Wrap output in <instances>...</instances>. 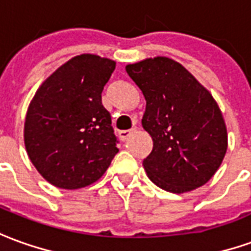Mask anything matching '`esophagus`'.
<instances>
[{"mask_svg": "<svg viewBox=\"0 0 251 251\" xmlns=\"http://www.w3.org/2000/svg\"><path fill=\"white\" fill-rule=\"evenodd\" d=\"M133 131H134V129H130V130H121L120 131L121 140H122V141H126V140L133 134Z\"/></svg>", "mask_w": 251, "mask_h": 251, "instance_id": "esophagus-1", "label": "esophagus"}]
</instances>
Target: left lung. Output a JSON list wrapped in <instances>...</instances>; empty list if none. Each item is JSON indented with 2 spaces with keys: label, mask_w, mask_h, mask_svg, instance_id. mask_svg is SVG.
Wrapping results in <instances>:
<instances>
[{
  "label": "left lung",
  "mask_w": 251,
  "mask_h": 251,
  "mask_svg": "<svg viewBox=\"0 0 251 251\" xmlns=\"http://www.w3.org/2000/svg\"><path fill=\"white\" fill-rule=\"evenodd\" d=\"M126 72L147 101L141 124L153 141L143 162L148 178L178 194L205 185L228 145L223 114L211 92L167 57L126 65Z\"/></svg>",
  "instance_id": "obj_1"
}]
</instances>
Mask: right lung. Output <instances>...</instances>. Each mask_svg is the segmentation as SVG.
Masks as SVG:
<instances>
[{
    "instance_id": "1",
    "label": "right lung",
    "mask_w": 251,
    "mask_h": 251,
    "mask_svg": "<svg viewBox=\"0 0 251 251\" xmlns=\"http://www.w3.org/2000/svg\"><path fill=\"white\" fill-rule=\"evenodd\" d=\"M115 69L113 59L81 54L42 83L24 122L28 157L39 174L61 189H80L106 173L118 140L101 91Z\"/></svg>"
}]
</instances>
